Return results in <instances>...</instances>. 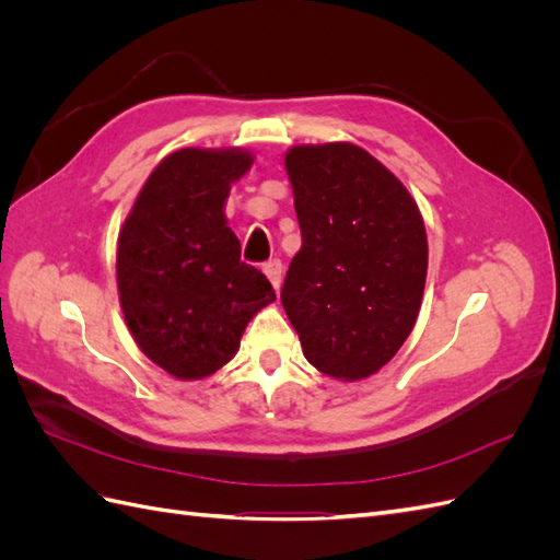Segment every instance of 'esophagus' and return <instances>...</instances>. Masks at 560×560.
I'll return each mask as SVG.
<instances>
[{
	"mask_svg": "<svg viewBox=\"0 0 560 560\" xmlns=\"http://www.w3.org/2000/svg\"><path fill=\"white\" fill-rule=\"evenodd\" d=\"M264 273L268 276L270 284H273L276 290H280V284H282V261H280V259L266 261V264H264Z\"/></svg>",
	"mask_w": 560,
	"mask_h": 560,
	"instance_id": "1",
	"label": "esophagus"
}]
</instances>
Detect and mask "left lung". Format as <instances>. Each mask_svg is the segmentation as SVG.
<instances>
[{
	"label": "left lung",
	"mask_w": 560,
	"mask_h": 560,
	"mask_svg": "<svg viewBox=\"0 0 560 560\" xmlns=\"http://www.w3.org/2000/svg\"><path fill=\"white\" fill-rule=\"evenodd\" d=\"M301 249L280 301L322 374L360 381L411 334L428 276V235L406 186L350 142L284 156Z\"/></svg>",
	"instance_id": "obj_1"
}]
</instances>
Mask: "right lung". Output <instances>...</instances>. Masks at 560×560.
Returning <instances> with one entry per match:
<instances>
[{
  "instance_id": "1",
  "label": "right lung",
  "mask_w": 560,
  "mask_h": 560,
  "mask_svg": "<svg viewBox=\"0 0 560 560\" xmlns=\"http://www.w3.org/2000/svg\"><path fill=\"white\" fill-rule=\"evenodd\" d=\"M252 165L241 149H179L165 156L118 235L116 280L142 352L177 378H202L241 346L273 284L241 259L226 226L231 184Z\"/></svg>"
}]
</instances>
